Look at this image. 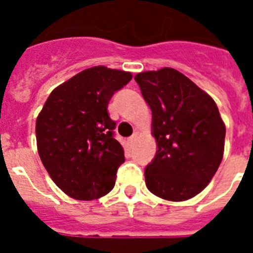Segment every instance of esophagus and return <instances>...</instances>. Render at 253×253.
Instances as JSON below:
<instances>
[{"mask_svg":"<svg viewBox=\"0 0 253 253\" xmlns=\"http://www.w3.org/2000/svg\"><path fill=\"white\" fill-rule=\"evenodd\" d=\"M136 138H138V134H134L130 139H128V144H130L131 147L134 146V143H135V140H136Z\"/></svg>","mask_w":253,"mask_h":253,"instance_id":"esophagus-1","label":"esophagus"}]
</instances>
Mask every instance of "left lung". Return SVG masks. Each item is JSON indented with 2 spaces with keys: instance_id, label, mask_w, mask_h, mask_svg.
I'll return each mask as SVG.
<instances>
[{
  "instance_id": "1",
  "label": "left lung",
  "mask_w": 253,
  "mask_h": 253,
  "mask_svg": "<svg viewBox=\"0 0 253 253\" xmlns=\"http://www.w3.org/2000/svg\"><path fill=\"white\" fill-rule=\"evenodd\" d=\"M152 111L158 151L146 167V185L163 200L197 196L211 181L224 152L226 126L214 99L173 68L135 76Z\"/></svg>"
}]
</instances>
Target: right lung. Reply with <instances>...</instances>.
<instances>
[{
  "label": "right lung",
  "instance_id": "1",
  "mask_svg": "<svg viewBox=\"0 0 253 253\" xmlns=\"http://www.w3.org/2000/svg\"><path fill=\"white\" fill-rule=\"evenodd\" d=\"M132 79L103 65L77 73L55 87L37 118V146L52 181L75 200L93 201L114 188L125 151L113 136L107 105Z\"/></svg>",
  "mask_w": 253,
  "mask_h": 253
}]
</instances>
